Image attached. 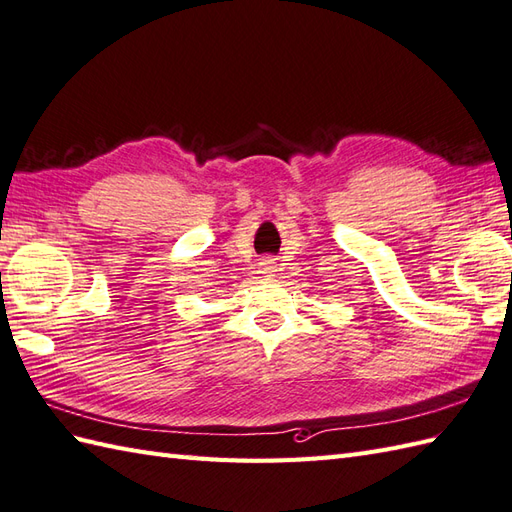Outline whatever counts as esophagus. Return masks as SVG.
<instances>
[{
	"mask_svg": "<svg viewBox=\"0 0 512 512\" xmlns=\"http://www.w3.org/2000/svg\"><path fill=\"white\" fill-rule=\"evenodd\" d=\"M264 266H266V270H268V272H270V270H272V268H274V266H272V261H270V259H268V261H266V264H264Z\"/></svg>",
	"mask_w": 512,
	"mask_h": 512,
	"instance_id": "1",
	"label": "esophagus"
}]
</instances>
